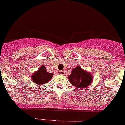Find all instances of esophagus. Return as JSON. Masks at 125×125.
Returning a JSON list of instances; mask_svg holds the SVG:
<instances>
[{"label":"esophagus","instance_id":"34e87169","mask_svg":"<svg viewBox=\"0 0 125 125\" xmlns=\"http://www.w3.org/2000/svg\"><path fill=\"white\" fill-rule=\"evenodd\" d=\"M57 74H61V75H64L65 74V72L63 70H61V71H57Z\"/></svg>","mask_w":125,"mask_h":125}]
</instances>
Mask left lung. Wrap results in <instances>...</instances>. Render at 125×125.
Masks as SVG:
<instances>
[{
    "label": "left lung",
    "instance_id": "1",
    "mask_svg": "<svg viewBox=\"0 0 125 125\" xmlns=\"http://www.w3.org/2000/svg\"><path fill=\"white\" fill-rule=\"evenodd\" d=\"M71 84L77 89L88 88L93 81V76L90 73L83 70L80 66L72 69L71 74L68 76Z\"/></svg>",
    "mask_w": 125,
    "mask_h": 125
}]
</instances>
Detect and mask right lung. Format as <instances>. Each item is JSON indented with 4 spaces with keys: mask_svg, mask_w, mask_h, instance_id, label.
Instances as JSON below:
<instances>
[{
    "mask_svg": "<svg viewBox=\"0 0 125 125\" xmlns=\"http://www.w3.org/2000/svg\"><path fill=\"white\" fill-rule=\"evenodd\" d=\"M53 73H48L44 66H41L37 71L34 73L32 76V80L34 83L38 85H43L47 83L52 78Z\"/></svg>",
    "mask_w": 125,
    "mask_h": 125,
    "instance_id": "add662e5",
    "label": "right lung"
}]
</instances>
